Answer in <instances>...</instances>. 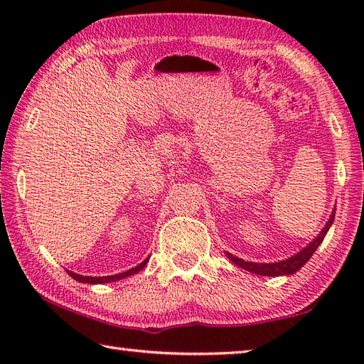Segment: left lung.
<instances>
[{"label": "left lung", "instance_id": "left-lung-1", "mask_svg": "<svg viewBox=\"0 0 364 364\" xmlns=\"http://www.w3.org/2000/svg\"><path fill=\"white\" fill-rule=\"evenodd\" d=\"M335 211L331 213L330 219L327 222V225L322 228L321 233L313 239V242L308 244L305 249H301L299 253L294 255V257L284 259V261H278V262H252V261H244L241 258L235 257L227 252V257L231 259V262H235L236 266L242 267L244 270H249L252 274L257 275H266V277H280V275H292L296 274L300 267L305 266V262L313 257V253L316 252V249L322 244L323 237H326L328 228L331 227V223L335 220Z\"/></svg>", "mask_w": 364, "mask_h": 364}]
</instances>
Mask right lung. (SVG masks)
Here are the masks:
<instances>
[{"label": "right lung", "mask_w": 364, "mask_h": 364, "mask_svg": "<svg viewBox=\"0 0 364 364\" xmlns=\"http://www.w3.org/2000/svg\"><path fill=\"white\" fill-rule=\"evenodd\" d=\"M146 262H149V258L144 259L141 264L127 270V272H122V274H115V275H109V277H84V275H80V274H75L72 272V270H67L68 275H70L73 280L76 282H81V283H90V284H102V283H109V282H117V280H122V278H127L129 275H134L137 272H141V270L145 267Z\"/></svg>", "instance_id": "1"}]
</instances>
